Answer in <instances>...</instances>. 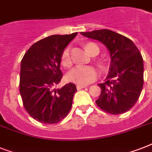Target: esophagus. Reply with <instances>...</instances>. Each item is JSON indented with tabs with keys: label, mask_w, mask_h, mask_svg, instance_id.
<instances>
[{
	"label": "esophagus",
	"mask_w": 152,
	"mask_h": 152,
	"mask_svg": "<svg viewBox=\"0 0 152 152\" xmlns=\"http://www.w3.org/2000/svg\"><path fill=\"white\" fill-rule=\"evenodd\" d=\"M87 88V86L85 85H76V88L77 90H80V89H83V88Z\"/></svg>",
	"instance_id": "esophagus-1"
}]
</instances>
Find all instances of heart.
<instances>
[{"label": "heart", "instance_id": "b5f03b06", "mask_svg": "<svg viewBox=\"0 0 152 152\" xmlns=\"http://www.w3.org/2000/svg\"><path fill=\"white\" fill-rule=\"evenodd\" d=\"M85 48L91 55H92L95 49H99V47L95 43H88L86 45ZM61 63L64 67L71 66L72 61L69 56V49H65L62 53ZM98 76L99 72L95 67L78 65L69 72L67 75V79L70 82L76 83L78 85H87L95 81Z\"/></svg>", "mask_w": 152, "mask_h": 152}]
</instances>
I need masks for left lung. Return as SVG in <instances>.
I'll use <instances>...</instances> for the list:
<instances>
[{
  "label": "left lung",
  "instance_id": "obj_1",
  "mask_svg": "<svg viewBox=\"0 0 152 152\" xmlns=\"http://www.w3.org/2000/svg\"><path fill=\"white\" fill-rule=\"evenodd\" d=\"M81 34L101 42L110 54V72L106 81L99 84L101 94L95 102L111 114L127 112L138 100L144 85V62L139 50L127 37L110 30Z\"/></svg>",
  "mask_w": 152,
  "mask_h": 152
}]
</instances>
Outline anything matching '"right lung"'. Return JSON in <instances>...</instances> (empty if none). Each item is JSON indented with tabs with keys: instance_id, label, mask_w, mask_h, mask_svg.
Listing matches in <instances>:
<instances>
[{
	"instance_id": "1",
	"label": "right lung",
	"mask_w": 152,
	"mask_h": 152,
	"mask_svg": "<svg viewBox=\"0 0 152 152\" xmlns=\"http://www.w3.org/2000/svg\"><path fill=\"white\" fill-rule=\"evenodd\" d=\"M77 35L53 34L33 44L20 64V92L25 110L31 117L44 124H55L69 113L76 85L69 83L55 89L62 74V53Z\"/></svg>"
}]
</instances>
